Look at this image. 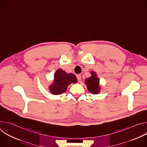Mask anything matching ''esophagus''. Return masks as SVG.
<instances>
[{
  "label": "esophagus",
  "mask_w": 147,
  "mask_h": 147,
  "mask_svg": "<svg viewBox=\"0 0 147 147\" xmlns=\"http://www.w3.org/2000/svg\"><path fill=\"white\" fill-rule=\"evenodd\" d=\"M77 78L78 79V81L79 82H80L81 80V76L80 74H78V75H77Z\"/></svg>",
  "instance_id": "obj_1"
}]
</instances>
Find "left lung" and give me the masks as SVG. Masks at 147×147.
<instances>
[{
	"label": "left lung",
	"mask_w": 147,
	"mask_h": 147,
	"mask_svg": "<svg viewBox=\"0 0 147 147\" xmlns=\"http://www.w3.org/2000/svg\"><path fill=\"white\" fill-rule=\"evenodd\" d=\"M91 76L86 78L84 81L88 91L92 94H98L100 92L99 78L97 74L94 71H91Z\"/></svg>",
	"instance_id": "1"
}]
</instances>
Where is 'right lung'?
<instances>
[{
    "label": "right lung",
    "instance_id": "right-lung-1",
    "mask_svg": "<svg viewBox=\"0 0 147 147\" xmlns=\"http://www.w3.org/2000/svg\"><path fill=\"white\" fill-rule=\"evenodd\" d=\"M77 82V78L74 74L59 69L54 74V79L49 86V90L53 95H60L66 92L71 83L75 84Z\"/></svg>",
    "mask_w": 147,
    "mask_h": 147
}]
</instances>
